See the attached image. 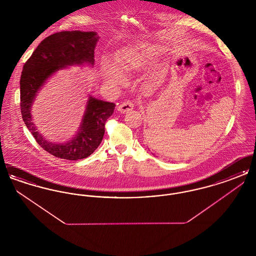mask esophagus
<instances>
[{
  "instance_id": "esophagus-1",
  "label": "esophagus",
  "mask_w": 256,
  "mask_h": 256,
  "mask_svg": "<svg viewBox=\"0 0 256 256\" xmlns=\"http://www.w3.org/2000/svg\"><path fill=\"white\" fill-rule=\"evenodd\" d=\"M134 102L128 100H124V102H121V104L118 106L117 110H118V111H120L121 113H128V112H130V110H134Z\"/></svg>"
}]
</instances>
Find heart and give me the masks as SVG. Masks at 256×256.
Here are the masks:
<instances>
[{
    "instance_id": "obj_1",
    "label": "heart",
    "mask_w": 256,
    "mask_h": 256,
    "mask_svg": "<svg viewBox=\"0 0 256 256\" xmlns=\"http://www.w3.org/2000/svg\"><path fill=\"white\" fill-rule=\"evenodd\" d=\"M158 50L154 47H134L122 50L115 58L117 66L124 73H134L144 69L146 65L156 60ZM102 76L106 82L118 84L122 82L121 72L108 60L102 62Z\"/></svg>"
}]
</instances>
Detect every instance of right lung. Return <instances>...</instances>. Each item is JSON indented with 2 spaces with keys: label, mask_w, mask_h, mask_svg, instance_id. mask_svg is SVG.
Wrapping results in <instances>:
<instances>
[{
  "label": "right lung",
  "mask_w": 256,
  "mask_h": 256,
  "mask_svg": "<svg viewBox=\"0 0 256 256\" xmlns=\"http://www.w3.org/2000/svg\"><path fill=\"white\" fill-rule=\"evenodd\" d=\"M98 39L95 32H56L41 41L23 67L20 80L22 118L38 145L56 158L78 160L93 154L102 140L104 124L115 110V104L90 96L78 132L67 143L54 144L36 132L30 113L32 102L46 80L63 67L84 63L93 66Z\"/></svg>",
  "instance_id": "add662e5"
}]
</instances>
